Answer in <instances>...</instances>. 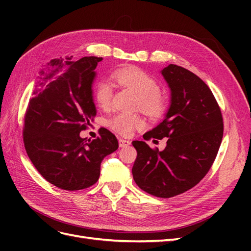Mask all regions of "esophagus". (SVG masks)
Masks as SVG:
<instances>
[{"instance_id":"obj_1","label":"esophagus","mask_w":251,"mask_h":251,"mask_svg":"<svg viewBox=\"0 0 251 251\" xmlns=\"http://www.w3.org/2000/svg\"><path fill=\"white\" fill-rule=\"evenodd\" d=\"M118 143H119V147H120V148H126V147H127V146H130L131 141H130V140H126V139L119 138V139H118Z\"/></svg>"}]
</instances>
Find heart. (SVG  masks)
<instances>
[{
    "label": "heart",
    "instance_id": "obj_1",
    "mask_svg": "<svg viewBox=\"0 0 251 251\" xmlns=\"http://www.w3.org/2000/svg\"><path fill=\"white\" fill-rule=\"evenodd\" d=\"M121 86L130 89L138 96L137 107L151 117L160 116L165 109V97L159 92L157 80L137 67H126L113 73ZM112 88L107 81H101L95 88V101L100 108H108L111 102ZM114 131L121 135H130L134 128L143 126V121L137 115L117 114L109 121Z\"/></svg>",
    "mask_w": 251,
    "mask_h": 251
}]
</instances>
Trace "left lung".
Instances as JSON below:
<instances>
[{"instance_id":"obj_1","label":"left lung","mask_w":251,"mask_h":251,"mask_svg":"<svg viewBox=\"0 0 251 251\" xmlns=\"http://www.w3.org/2000/svg\"><path fill=\"white\" fill-rule=\"evenodd\" d=\"M160 73L171 90L170 107L143 138H168L166 147L159 151L133 141L137 158L132 173L142 191L171 198L198 184L209 171L222 142L223 118L214 94L196 74L173 64Z\"/></svg>"}]
</instances>
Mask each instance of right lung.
<instances>
[{
  "label": "right lung",
  "mask_w": 251,
  "mask_h": 251,
  "mask_svg": "<svg viewBox=\"0 0 251 251\" xmlns=\"http://www.w3.org/2000/svg\"><path fill=\"white\" fill-rule=\"evenodd\" d=\"M67 59H51L41 71L26 112L24 144L45 179L65 191H77L96 183L103 158L118 149V141L105 128L93 140L79 135L96 116L93 82L102 57Z\"/></svg>",
  "instance_id": "add662e5"
}]
</instances>
